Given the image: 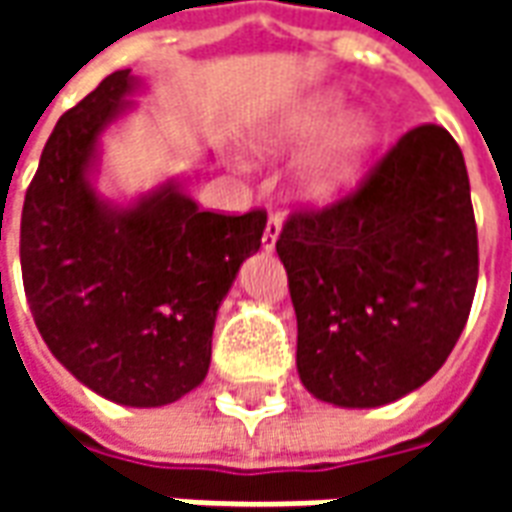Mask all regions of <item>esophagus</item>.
I'll return each mask as SVG.
<instances>
[{"label": "esophagus", "mask_w": 512, "mask_h": 512, "mask_svg": "<svg viewBox=\"0 0 512 512\" xmlns=\"http://www.w3.org/2000/svg\"><path fill=\"white\" fill-rule=\"evenodd\" d=\"M279 233H282V219H279V216H271L266 222V230H263V249H266V252H274Z\"/></svg>", "instance_id": "esophagus-1"}]
</instances>
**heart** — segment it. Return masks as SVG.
Returning a JSON list of instances; mask_svg holds the SVG:
<instances>
[{
	"label": "heart",
	"instance_id": "b5f03b06",
	"mask_svg": "<svg viewBox=\"0 0 512 512\" xmlns=\"http://www.w3.org/2000/svg\"><path fill=\"white\" fill-rule=\"evenodd\" d=\"M337 109H340V98L334 93L315 95L288 120H282L274 131L263 134L260 150L274 153L279 147L307 142L329 126ZM373 145H376L373 117L365 112L345 115L321 136V142L312 147L307 156L301 158L296 169V186L307 200H332L348 183H354Z\"/></svg>",
	"mask_w": 512,
	"mask_h": 512
}]
</instances>
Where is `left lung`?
<instances>
[{"label": "left lung", "mask_w": 512, "mask_h": 512, "mask_svg": "<svg viewBox=\"0 0 512 512\" xmlns=\"http://www.w3.org/2000/svg\"><path fill=\"white\" fill-rule=\"evenodd\" d=\"M277 255L299 321L307 392L376 408L436 376L477 288V224L450 131L411 128L356 191L293 211Z\"/></svg>", "instance_id": "obj_1"}]
</instances>
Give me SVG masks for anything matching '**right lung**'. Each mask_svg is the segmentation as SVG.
I'll use <instances>...</instances> for the list:
<instances>
[{
	"label": "right lung",
	"mask_w": 512,
	"mask_h": 512,
	"mask_svg": "<svg viewBox=\"0 0 512 512\" xmlns=\"http://www.w3.org/2000/svg\"><path fill=\"white\" fill-rule=\"evenodd\" d=\"M136 79L115 71L57 120L21 211V277L43 343L120 406L175 403L211 365L219 304L266 213L200 211L180 183L112 205L90 172Z\"/></svg>",
	"instance_id": "obj_1"
}]
</instances>
